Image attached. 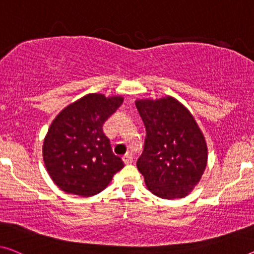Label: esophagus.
Listing matches in <instances>:
<instances>
[{
    "instance_id": "1",
    "label": "esophagus",
    "mask_w": 254,
    "mask_h": 254,
    "mask_svg": "<svg viewBox=\"0 0 254 254\" xmlns=\"http://www.w3.org/2000/svg\"><path fill=\"white\" fill-rule=\"evenodd\" d=\"M122 160L126 164H131L132 161H133V157H132V155L130 153H127L126 155H123Z\"/></svg>"
}]
</instances>
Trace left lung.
Here are the masks:
<instances>
[{"label":"left lung","mask_w":254,"mask_h":254,"mask_svg":"<svg viewBox=\"0 0 254 254\" xmlns=\"http://www.w3.org/2000/svg\"><path fill=\"white\" fill-rule=\"evenodd\" d=\"M135 107L146 127L137 166L147 188L164 199L185 197L207 164L205 138L194 116L172 97L137 100Z\"/></svg>","instance_id":"left-lung-1"}]
</instances>
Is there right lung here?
<instances>
[{
    "label": "right lung",
    "mask_w": 254,
    "mask_h": 254,
    "mask_svg": "<svg viewBox=\"0 0 254 254\" xmlns=\"http://www.w3.org/2000/svg\"><path fill=\"white\" fill-rule=\"evenodd\" d=\"M123 97L90 93L68 105L51 123L43 142L49 176L62 190L83 197L100 192L124 163L113 153L103 126Z\"/></svg>",
    "instance_id": "right-lung-1"
}]
</instances>
